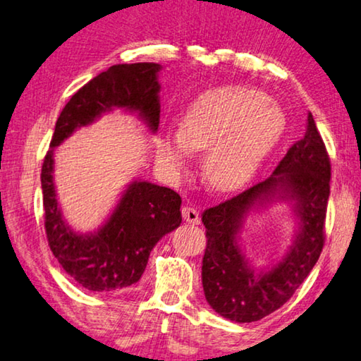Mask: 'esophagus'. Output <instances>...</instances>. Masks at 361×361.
Listing matches in <instances>:
<instances>
[{"label":"esophagus","mask_w":361,"mask_h":361,"mask_svg":"<svg viewBox=\"0 0 361 361\" xmlns=\"http://www.w3.org/2000/svg\"><path fill=\"white\" fill-rule=\"evenodd\" d=\"M181 214H183V219H185L188 223H191V225H199V212L197 209L191 207V205H185V207L181 209Z\"/></svg>","instance_id":"esophagus-1"}]
</instances>
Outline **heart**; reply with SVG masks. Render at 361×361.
<instances>
[{
    "label": "heart",
    "mask_w": 361,
    "mask_h": 361,
    "mask_svg": "<svg viewBox=\"0 0 361 361\" xmlns=\"http://www.w3.org/2000/svg\"><path fill=\"white\" fill-rule=\"evenodd\" d=\"M288 127L281 107L262 91L241 85L210 90L186 109L181 128L160 136L165 165L183 170L191 151L207 149L202 173L214 191L230 192L252 178L276 149Z\"/></svg>",
    "instance_id": "obj_1"
}]
</instances>
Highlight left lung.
I'll list each match as a JSON object with an SVG mask.
<instances>
[{
    "label": "left lung",
    "instance_id": "obj_1",
    "mask_svg": "<svg viewBox=\"0 0 361 361\" xmlns=\"http://www.w3.org/2000/svg\"><path fill=\"white\" fill-rule=\"evenodd\" d=\"M329 181L328 151L308 114L305 136L290 147L265 181L204 210L207 247L202 288L216 313L236 323H252L293 297L323 250ZM273 202L291 204L298 219L296 236L281 261L255 271L238 245V233L249 211Z\"/></svg>",
    "mask_w": 361,
    "mask_h": 361
}]
</instances>
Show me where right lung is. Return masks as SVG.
Segmentation results:
<instances>
[{
	"label": "right lung",
	"mask_w": 361,
	"mask_h": 361,
	"mask_svg": "<svg viewBox=\"0 0 361 361\" xmlns=\"http://www.w3.org/2000/svg\"><path fill=\"white\" fill-rule=\"evenodd\" d=\"M162 66L154 62L117 64L80 88L56 122L51 149L42 167L44 228L48 244L67 274L85 289L106 293L140 281L154 245L181 223L178 192L149 181L127 186L104 225L93 233L73 231L62 216L54 186V147L80 127L114 109L138 114L156 133L160 118Z\"/></svg>",
	"instance_id": "right-lung-1"
}]
</instances>
